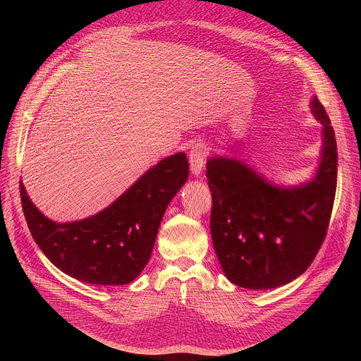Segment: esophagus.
I'll return each instance as SVG.
<instances>
[{"mask_svg":"<svg viewBox=\"0 0 361 361\" xmlns=\"http://www.w3.org/2000/svg\"><path fill=\"white\" fill-rule=\"evenodd\" d=\"M205 157H207V148L202 142H195L188 154V161H190V169L194 176H198L202 171Z\"/></svg>","mask_w":361,"mask_h":361,"instance_id":"esophagus-1","label":"esophagus"}]
</instances>
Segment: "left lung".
I'll use <instances>...</instances> for the list:
<instances>
[{
    "label": "left lung",
    "instance_id": "left-lung-1",
    "mask_svg": "<svg viewBox=\"0 0 361 361\" xmlns=\"http://www.w3.org/2000/svg\"><path fill=\"white\" fill-rule=\"evenodd\" d=\"M323 160L316 178L298 188L274 187L244 164L224 157L207 163L213 195L210 230L217 259L235 286L266 290L301 276L326 238L337 185V144L317 97Z\"/></svg>",
    "mask_w": 361,
    "mask_h": 361
}]
</instances>
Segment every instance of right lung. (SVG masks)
Masks as SVG:
<instances>
[{"label":"right lung","instance_id":"right-lung-1","mask_svg":"<svg viewBox=\"0 0 361 361\" xmlns=\"http://www.w3.org/2000/svg\"><path fill=\"white\" fill-rule=\"evenodd\" d=\"M188 177L184 152L149 169L109 209L81 221L57 224L30 201L20 181L24 217L47 259L88 284L131 283L147 266L167 205Z\"/></svg>","mask_w":361,"mask_h":361}]
</instances>
